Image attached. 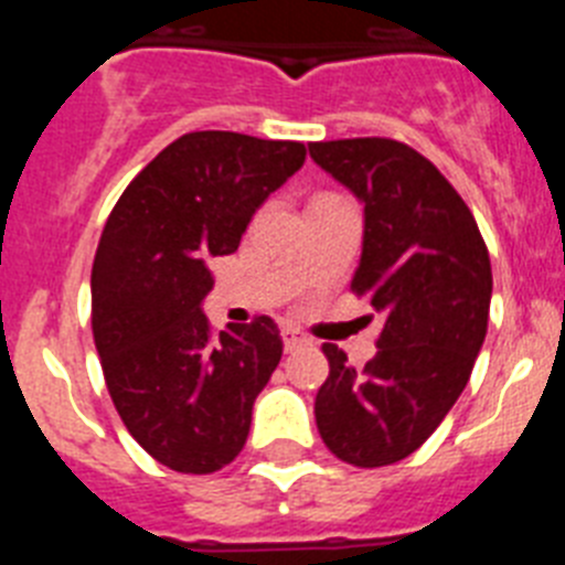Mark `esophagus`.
<instances>
[{"mask_svg":"<svg viewBox=\"0 0 565 565\" xmlns=\"http://www.w3.org/2000/svg\"><path fill=\"white\" fill-rule=\"evenodd\" d=\"M308 339L302 337V333L297 331V328H282V344H286V351L291 353V351H297V348H302V344H306Z\"/></svg>","mask_w":565,"mask_h":565,"instance_id":"obj_1","label":"esophagus"}]
</instances>
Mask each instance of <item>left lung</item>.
Segmentation results:
<instances>
[{
  "label": "left lung",
  "mask_w": 565,
  "mask_h": 565,
  "mask_svg": "<svg viewBox=\"0 0 565 565\" xmlns=\"http://www.w3.org/2000/svg\"><path fill=\"white\" fill-rule=\"evenodd\" d=\"M308 152L364 203L351 288L384 313L362 371L322 344L331 373L313 402L319 436L353 467H387L416 452L467 387L492 299L487 243L461 194L407 143L344 138Z\"/></svg>",
  "instance_id": "obj_1"
}]
</instances>
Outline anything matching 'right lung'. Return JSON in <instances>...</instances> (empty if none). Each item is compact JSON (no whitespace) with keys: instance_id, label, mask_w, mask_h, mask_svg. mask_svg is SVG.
Masks as SVG:
<instances>
[{"instance_id":"1","label":"right lung","mask_w":565,"mask_h":565,"mask_svg":"<svg viewBox=\"0 0 565 565\" xmlns=\"http://www.w3.org/2000/svg\"><path fill=\"white\" fill-rule=\"evenodd\" d=\"M306 163L299 141L181 135L124 189L93 263V339L129 436L174 472L239 456L252 407L282 356L271 317L212 333L209 263L237 252L271 192Z\"/></svg>"}]
</instances>
